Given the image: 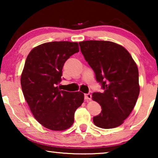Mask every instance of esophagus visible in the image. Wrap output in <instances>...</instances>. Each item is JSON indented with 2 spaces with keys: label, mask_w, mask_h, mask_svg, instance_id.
<instances>
[{
  "label": "esophagus",
  "mask_w": 158,
  "mask_h": 158,
  "mask_svg": "<svg viewBox=\"0 0 158 158\" xmlns=\"http://www.w3.org/2000/svg\"><path fill=\"white\" fill-rule=\"evenodd\" d=\"M84 97H85V100L90 101V100H91L92 96H91V94H86L84 95Z\"/></svg>",
  "instance_id": "34e87169"
}]
</instances>
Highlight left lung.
<instances>
[{"label":"left lung","instance_id":"obj_1","mask_svg":"<svg viewBox=\"0 0 158 158\" xmlns=\"http://www.w3.org/2000/svg\"><path fill=\"white\" fill-rule=\"evenodd\" d=\"M81 52L102 84L103 93L95 92L92 99L102 111L94 117L96 126L115 128L124 123L135 107L139 94L137 64L124 47L109 41L79 42Z\"/></svg>","mask_w":158,"mask_h":158}]
</instances>
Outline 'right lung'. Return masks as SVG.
Wrapping results in <instances>:
<instances>
[{"instance_id":"obj_1","label":"right lung","mask_w":158,"mask_h":158,"mask_svg":"<svg viewBox=\"0 0 158 158\" xmlns=\"http://www.w3.org/2000/svg\"><path fill=\"white\" fill-rule=\"evenodd\" d=\"M78 43L52 42L38 45L28 55L21 76L23 94L32 114L43 127L63 131L74 123V114L84 101L81 91L60 90L62 70Z\"/></svg>"}]
</instances>
